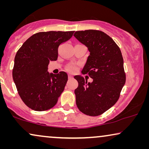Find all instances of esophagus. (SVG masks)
Listing matches in <instances>:
<instances>
[{"mask_svg":"<svg viewBox=\"0 0 149 149\" xmlns=\"http://www.w3.org/2000/svg\"><path fill=\"white\" fill-rule=\"evenodd\" d=\"M72 79V75L69 74V75H68V79Z\"/></svg>","mask_w":149,"mask_h":149,"instance_id":"esophagus-1","label":"esophagus"}]
</instances>
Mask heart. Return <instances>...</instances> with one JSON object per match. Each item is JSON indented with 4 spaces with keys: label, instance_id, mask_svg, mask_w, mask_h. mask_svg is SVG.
Segmentation results:
<instances>
[{
    "label": "heart",
    "instance_id": "obj_1",
    "mask_svg": "<svg viewBox=\"0 0 149 149\" xmlns=\"http://www.w3.org/2000/svg\"><path fill=\"white\" fill-rule=\"evenodd\" d=\"M67 70L70 72H74L77 70V67L74 64H70L69 66H67Z\"/></svg>",
    "mask_w": 149,
    "mask_h": 149
}]
</instances>
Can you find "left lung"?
<instances>
[{
	"instance_id": "left-lung-1",
	"label": "left lung",
	"mask_w": 149,
	"mask_h": 149,
	"mask_svg": "<svg viewBox=\"0 0 149 149\" xmlns=\"http://www.w3.org/2000/svg\"><path fill=\"white\" fill-rule=\"evenodd\" d=\"M74 36L90 52L82 73L93 79L89 83L80 75L74 76L79 83L74 90L77 106L85 115H100L117 102L125 83L123 56L113 38L104 32L77 31Z\"/></svg>"
}]
</instances>
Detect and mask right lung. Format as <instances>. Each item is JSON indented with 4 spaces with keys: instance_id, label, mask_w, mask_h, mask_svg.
<instances>
[{
    "instance_id": "1",
    "label": "right lung",
    "mask_w": 149,
    "mask_h": 149,
    "mask_svg": "<svg viewBox=\"0 0 149 149\" xmlns=\"http://www.w3.org/2000/svg\"><path fill=\"white\" fill-rule=\"evenodd\" d=\"M74 31L40 32L26 40L14 60L13 79L24 104L36 111L52 109L58 102L68 81V74L48 72L50 61H56L58 47Z\"/></svg>"
}]
</instances>
